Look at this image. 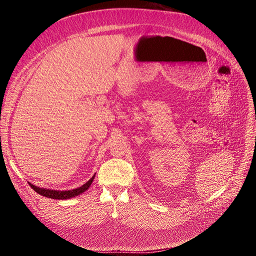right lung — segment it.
Returning a JSON list of instances; mask_svg holds the SVG:
<instances>
[{"instance_id": "add662e5", "label": "right lung", "mask_w": 256, "mask_h": 256, "mask_svg": "<svg viewBox=\"0 0 256 256\" xmlns=\"http://www.w3.org/2000/svg\"><path fill=\"white\" fill-rule=\"evenodd\" d=\"M94 178H96V174L83 186H80L78 189H74V190H68V191H57V190H50V189H46V188H39L34 186L33 184L29 182V184L31 186L32 189L38 193L39 195L48 197V198H52V199H58V200H64V199H70L74 198L80 194L84 193L85 191H87L89 189V186H91Z\"/></svg>"}]
</instances>
